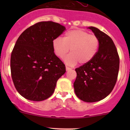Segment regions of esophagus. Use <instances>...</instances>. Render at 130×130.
<instances>
[{
  "label": "esophagus",
  "mask_w": 130,
  "mask_h": 130,
  "mask_svg": "<svg viewBox=\"0 0 130 130\" xmlns=\"http://www.w3.org/2000/svg\"><path fill=\"white\" fill-rule=\"evenodd\" d=\"M71 70V68H70V67L66 66V70H67V71H69V70Z\"/></svg>",
  "instance_id": "esophagus-1"
}]
</instances>
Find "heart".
<instances>
[{"label": "heart", "mask_w": 130, "mask_h": 130, "mask_svg": "<svg viewBox=\"0 0 130 130\" xmlns=\"http://www.w3.org/2000/svg\"><path fill=\"white\" fill-rule=\"evenodd\" d=\"M55 54L62 58L70 51L71 53L64 58L69 65L79 62L82 65L90 62L97 54L100 46L98 37L81 29L70 30L63 38L57 37L53 41Z\"/></svg>", "instance_id": "obj_1"}]
</instances>
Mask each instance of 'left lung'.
<instances>
[{
	"label": "left lung",
	"instance_id": "1",
	"mask_svg": "<svg viewBox=\"0 0 130 130\" xmlns=\"http://www.w3.org/2000/svg\"><path fill=\"white\" fill-rule=\"evenodd\" d=\"M100 41L98 51L89 63L75 69L73 86L76 96L88 103L100 101L114 89L119 70V56L112 40L105 33L89 27Z\"/></svg>",
	"mask_w": 130,
	"mask_h": 130
}]
</instances>
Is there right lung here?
<instances>
[{"label":"right lung","instance_id":"right-lung-1","mask_svg":"<svg viewBox=\"0 0 130 130\" xmlns=\"http://www.w3.org/2000/svg\"><path fill=\"white\" fill-rule=\"evenodd\" d=\"M65 27L53 21L29 27L21 34L10 59L11 77L18 93L31 101H43L54 93L57 81L66 72L56 56L53 41Z\"/></svg>","mask_w":130,"mask_h":130}]
</instances>
